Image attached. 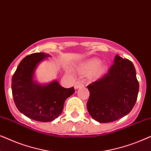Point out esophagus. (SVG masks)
<instances>
[{
	"mask_svg": "<svg viewBox=\"0 0 151 151\" xmlns=\"http://www.w3.org/2000/svg\"><path fill=\"white\" fill-rule=\"evenodd\" d=\"M82 86H84L83 82L79 80V81L76 82V83L75 84V85H74V88H75L76 89H78V88H79L80 87H82Z\"/></svg>",
	"mask_w": 151,
	"mask_h": 151,
	"instance_id": "34e87169",
	"label": "esophagus"
}]
</instances>
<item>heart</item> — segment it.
I'll list each match as a JSON object with an SVG mask.
<instances>
[{
	"instance_id": "obj_1",
	"label": "heart",
	"mask_w": 151,
	"mask_h": 151,
	"mask_svg": "<svg viewBox=\"0 0 151 151\" xmlns=\"http://www.w3.org/2000/svg\"><path fill=\"white\" fill-rule=\"evenodd\" d=\"M99 65H100V60H98L97 59H93L88 62V63L86 64V65L85 66V67L84 68H85L86 71H93V70L96 69V68L98 67ZM103 69H104V68L101 67L100 68H98V71H102Z\"/></svg>"
}]
</instances>
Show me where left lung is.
<instances>
[{"label":"left lung","instance_id":"left-lung-1","mask_svg":"<svg viewBox=\"0 0 151 151\" xmlns=\"http://www.w3.org/2000/svg\"><path fill=\"white\" fill-rule=\"evenodd\" d=\"M87 110L101 123L117 120L131 112L137 101L139 82L131 61L115 55L108 73L87 86Z\"/></svg>","mask_w":151,"mask_h":151}]
</instances>
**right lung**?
<instances>
[{"label": "right lung", "mask_w": 151, "mask_h": 151, "mask_svg": "<svg viewBox=\"0 0 151 151\" xmlns=\"http://www.w3.org/2000/svg\"><path fill=\"white\" fill-rule=\"evenodd\" d=\"M50 57L45 53H34L24 58L12 80V96L20 113L36 121H53L60 115L66 99L74 93L73 86L66 88L57 80L40 84L34 80L38 64Z\"/></svg>", "instance_id": "obj_1"}]
</instances>
